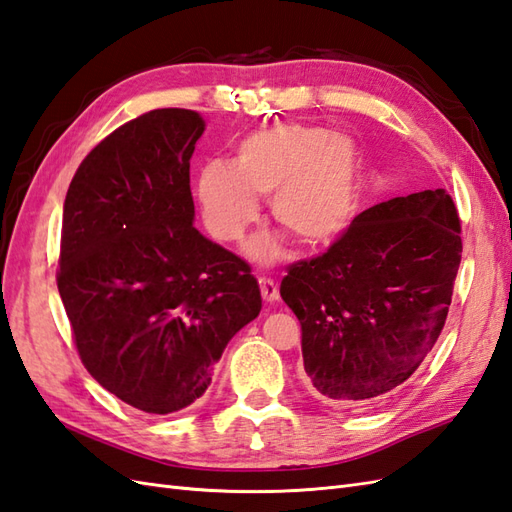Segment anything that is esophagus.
<instances>
[{
	"mask_svg": "<svg viewBox=\"0 0 512 512\" xmlns=\"http://www.w3.org/2000/svg\"><path fill=\"white\" fill-rule=\"evenodd\" d=\"M259 288H261V296H264L266 303H275L279 299V288L277 283L272 279H259Z\"/></svg>",
	"mask_w": 512,
	"mask_h": 512,
	"instance_id": "esophagus-1",
	"label": "esophagus"
}]
</instances>
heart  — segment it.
<instances>
[{"instance_id": "obj_1", "label": "heart", "mask_w": 512, "mask_h": 512, "mask_svg": "<svg viewBox=\"0 0 512 512\" xmlns=\"http://www.w3.org/2000/svg\"><path fill=\"white\" fill-rule=\"evenodd\" d=\"M360 152L342 133L305 124H277L244 137L233 163L209 161L196 178V198L209 233L220 242L242 240L257 220V198L270 196L277 224L303 246H329L355 216L360 189ZM283 253L279 235L248 244L257 261Z\"/></svg>"}]
</instances>
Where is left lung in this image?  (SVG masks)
I'll use <instances>...</instances> for the list:
<instances>
[{"label": "left lung", "instance_id": "1", "mask_svg": "<svg viewBox=\"0 0 512 512\" xmlns=\"http://www.w3.org/2000/svg\"><path fill=\"white\" fill-rule=\"evenodd\" d=\"M460 253L454 200L425 189L362 211L327 253L292 264L281 299L316 395L364 408L406 382L445 327Z\"/></svg>", "mask_w": 512, "mask_h": 512}]
</instances>
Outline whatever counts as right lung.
<instances>
[{
  "label": "right lung",
  "instance_id": "add662e5",
  "mask_svg": "<svg viewBox=\"0 0 512 512\" xmlns=\"http://www.w3.org/2000/svg\"><path fill=\"white\" fill-rule=\"evenodd\" d=\"M196 111L157 109L80 163L63 205L58 292L91 377L170 414L205 395L229 340L259 316L251 266L194 227Z\"/></svg>",
  "mask_w": 512,
  "mask_h": 512
}]
</instances>
